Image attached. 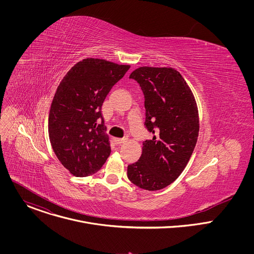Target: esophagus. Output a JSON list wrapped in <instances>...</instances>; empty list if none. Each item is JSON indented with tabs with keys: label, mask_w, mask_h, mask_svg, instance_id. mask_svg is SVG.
I'll return each instance as SVG.
<instances>
[{
	"label": "esophagus",
	"mask_w": 254,
	"mask_h": 254,
	"mask_svg": "<svg viewBox=\"0 0 254 254\" xmlns=\"http://www.w3.org/2000/svg\"><path fill=\"white\" fill-rule=\"evenodd\" d=\"M115 141H116L117 144H122V143H125L127 141V139L126 138H119V137H117V138H115Z\"/></svg>",
	"instance_id": "obj_1"
}]
</instances>
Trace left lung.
<instances>
[{"mask_svg":"<svg viewBox=\"0 0 254 254\" xmlns=\"http://www.w3.org/2000/svg\"><path fill=\"white\" fill-rule=\"evenodd\" d=\"M129 78L144 95L147 128L155 135L143 142L137 162L127 166V178L135 186L161 190L182 174L199 135L195 96L180 72L172 67L142 66Z\"/></svg>","mask_w":254,"mask_h":254,"instance_id":"obj_1","label":"left lung"}]
</instances>
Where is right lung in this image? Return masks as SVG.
Here are the masks:
<instances>
[{
  "label": "right lung",
  "mask_w": 254,
  "mask_h": 254,
  "mask_svg": "<svg viewBox=\"0 0 254 254\" xmlns=\"http://www.w3.org/2000/svg\"><path fill=\"white\" fill-rule=\"evenodd\" d=\"M129 67L85 58L72 66L60 81L50 106L48 133L56 157L71 175H92L111 155L101 106ZM98 118L103 119L101 124Z\"/></svg>",
  "instance_id": "right-lung-1"
}]
</instances>
